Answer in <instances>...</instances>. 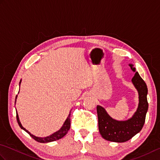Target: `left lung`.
Instances as JSON below:
<instances>
[{
    "mask_svg": "<svg viewBox=\"0 0 160 160\" xmlns=\"http://www.w3.org/2000/svg\"><path fill=\"white\" fill-rule=\"evenodd\" d=\"M131 69L135 72L132 82L139 93V105L137 111L127 121H117L112 119L104 108L97 106L98 128L102 137L106 140L115 142H124L130 140L140 132L145 122L148 111V89L144 80L135 71V67L130 64Z\"/></svg>",
    "mask_w": 160,
    "mask_h": 160,
    "instance_id": "obj_1",
    "label": "left lung"
}]
</instances>
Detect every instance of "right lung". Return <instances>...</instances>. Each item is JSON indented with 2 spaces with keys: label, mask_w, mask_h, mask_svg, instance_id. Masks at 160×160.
Listing matches in <instances>:
<instances>
[{
  "label": "right lung",
  "mask_w": 160,
  "mask_h": 160,
  "mask_svg": "<svg viewBox=\"0 0 160 160\" xmlns=\"http://www.w3.org/2000/svg\"><path fill=\"white\" fill-rule=\"evenodd\" d=\"M70 115H71V112L69 113V116H68V118H67L66 121L64 122V123L62 127V128H61L59 131H58L57 132H54L53 134L51 135L50 136L45 137V138L36 137V136H34V135H33L30 133V132L28 130H26V129L22 127L21 123H20V122L19 120V118H18V114H17V113H16V120H17V122H18V123L20 126V127L22 129H23V130H25L26 132H28V133L29 134L30 136H31L33 139H34L36 141L40 142V143H47V142H53V141H56V140H60V139L63 138L64 135H65L67 133V132H68V131L69 130L70 126H71Z\"/></svg>",
  "instance_id": "add662e5"
}]
</instances>
